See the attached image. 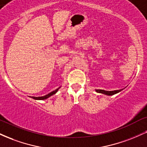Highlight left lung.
Here are the masks:
<instances>
[{"label":"left lung","mask_w":147,"mask_h":147,"mask_svg":"<svg viewBox=\"0 0 147 147\" xmlns=\"http://www.w3.org/2000/svg\"><path fill=\"white\" fill-rule=\"evenodd\" d=\"M122 90H113V91H107V90H96V92H99V93L104 94L106 95H113L117 93V92H120Z\"/></svg>","instance_id":"left-lung-1"}]
</instances>
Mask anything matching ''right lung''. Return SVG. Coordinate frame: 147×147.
<instances>
[{
  "mask_svg": "<svg viewBox=\"0 0 147 147\" xmlns=\"http://www.w3.org/2000/svg\"><path fill=\"white\" fill-rule=\"evenodd\" d=\"M59 88H57L55 90H54V91H52V92H50V93H48V95H46L42 96V97H32V98H33L34 99H38V100H43V99H46L47 98H48V97H50V96L55 95V94L56 93L57 91H58Z\"/></svg>",
  "mask_w": 147,
  "mask_h": 147,
  "instance_id": "obj_1",
  "label": "right lung"
}]
</instances>
